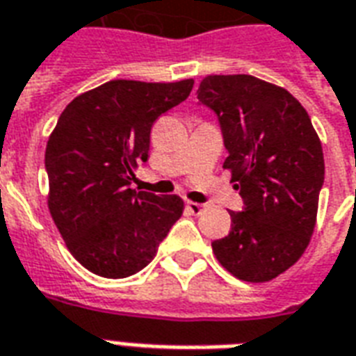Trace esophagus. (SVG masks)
I'll return each mask as SVG.
<instances>
[{
	"label": "esophagus",
	"instance_id": "obj_1",
	"mask_svg": "<svg viewBox=\"0 0 356 356\" xmlns=\"http://www.w3.org/2000/svg\"><path fill=\"white\" fill-rule=\"evenodd\" d=\"M186 208H188L191 213H195V216H199V213L204 210V204H199V202H191V200H188V202H186Z\"/></svg>",
	"mask_w": 356,
	"mask_h": 356
}]
</instances>
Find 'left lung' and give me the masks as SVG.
Instances as JSON below:
<instances>
[{
	"label": "left lung",
	"instance_id": "1",
	"mask_svg": "<svg viewBox=\"0 0 356 356\" xmlns=\"http://www.w3.org/2000/svg\"><path fill=\"white\" fill-rule=\"evenodd\" d=\"M199 105L218 118L234 188L244 200L231 212L216 257L244 282H268L308 248L325 181L319 137L287 90L250 74H213L200 82Z\"/></svg>",
	"mask_w": 356,
	"mask_h": 356
}]
</instances>
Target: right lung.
I'll return each mask as SVG.
<instances>
[{
    "instance_id": "obj_1",
    "label": "right lung",
    "mask_w": 356,
    "mask_h": 356,
    "mask_svg": "<svg viewBox=\"0 0 356 356\" xmlns=\"http://www.w3.org/2000/svg\"><path fill=\"white\" fill-rule=\"evenodd\" d=\"M191 90L193 80H111L61 112L44 154L48 208L73 257L93 274L118 280L143 270L180 219L178 195L131 184L133 168L148 161L154 122Z\"/></svg>"
}]
</instances>
